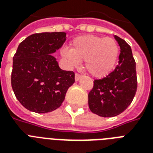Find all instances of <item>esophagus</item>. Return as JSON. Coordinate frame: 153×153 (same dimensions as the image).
<instances>
[{"label": "esophagus", "mask_w": 153, "mask_h": 153, "mask_svg": "<svg viewBox=\"0 0 153 153\" xmlns=\"http://www.w3.org/2000/svg\"><path fill=\"white\" fill-rule=\"evenodd\" d=\"M81 74H79V73H75V77H74V79H75V81H79L80 78H81Z\"/></svg>", "instance_id": "1"}]
</instances>
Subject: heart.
I'll return each instance as SVG.
<instances>
[{"label": "heart", "mask_w": 153, "mask_h": 153, "mask_svg": "<svg viewBox=\"0 0 153 153\" xmlns=\"http://www.w3.org/2000/svg\"><path fill=\"white\" fill-rule=\"evenodd\" d=\"M117 42L111 37L87 35L77 37L71 48H63L62 55L71 67L84 61L85 69L94 77L103 78L113 71L119 56Z\"/></svg>", "instance_id": "obj_1"}]
</instances>
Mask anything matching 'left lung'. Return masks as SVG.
<instances>
[{"label": "left lung", "instance_id": "left-lung-1", "mask_svg": "<svg viewBox=\"0 0 153 153\" xmlns=\"http://www.w3.org/2000/svg\"><path fill=\"white\" fill-rule=\"evenodd\" d=\"M114 38L121 48L118 64L106 77L95 79L88 94L91 111L104 117H115L126 110L137 88L136 62L130 46L120 37Z\"/></svg>", "mask_w": 153, "mask_h": 153}]
</instances>
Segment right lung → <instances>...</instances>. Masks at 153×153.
Listing matches in <instances>:
<instances>
[{"label": "right lung", "instance_id": "add662e5", "mask_svg": "<svg viewBox=\"0 0 153 153\" xmlns=\"http://www.w3.org/2000/svg\"><path fill=\"white\" fill-rule=\"evenodd\" d=\"M66 38V32L36 33L18 46L11 83L16 98L30 111L46 114L58 109L74 82V72L60 69L51 55Z\"/></svg>", "mask_w": 153, "mask_h": 153}]
</instances>
